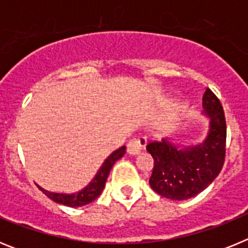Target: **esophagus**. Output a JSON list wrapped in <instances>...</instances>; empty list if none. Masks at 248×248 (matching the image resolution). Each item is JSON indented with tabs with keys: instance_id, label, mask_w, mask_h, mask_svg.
I'll return each mask as SVG.
<instances>
[{
	"instance_id": "34e87169",
	"label": "esophagus",
	"mask_w": 248,
	"mask_h": 248,
	"mask_svg": "<svg viewBox=\"0 0 248 248\" xmlns=\"http://www.w3.org/2000/svg\"><path fill=\"white\" fill-rule=\"evenodd\" d=\"M146 145V139L141 138V139H133L126 144V151L130 155H138L140 151L143 150L144 146Z\"/></svg>"
}]
</instances>
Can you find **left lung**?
<instances>
[{"instance_id":"8db88e82","label":"left lung","mask_w":248,"mask_h":248,"mask_svg":"<svg viewBox=\"0 0 248 248\" xmlns=\"http://www.w3.org/2000/svg\"><path fill=\"white\" fill-rule=\"evenodd\" d=\"M202 115L209 122L205 139L199 144L183 145L170 138L146 146L154 159L151 189L170 200H187L207 187L220 174L225 161L226 122L217 97L206 89Z\"/></svg>"}]
</instances>
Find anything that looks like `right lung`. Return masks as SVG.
<instances>
[{
	"mask_svg": "<svg viewBox=\"0 0 248 248\" xmlns=\"http://www.w3.org/2000/svg\"><path fill=\"white\" fill-rule=\"evenodd\" d=\"M124 154H125V146H122V148L113 151V153L104 160V163L102 164V166L99 168L97 174L94 175V177L92 179L91 183L85 186V187H83L82 190L73 192V194L52 192L43 189L42 186H38L39 190H41L46 196H48L50 200L54 201V202L57 203H61V205L69 206V207H80V206L88 205V203H91L92 201L95 200V199L102 194L103 189H104L105 186V181L108 179V175L109 172H110L111 168H113V165L115 164L117 160H119L120 157L124 156Z\"/></svg>",
	"mask_w": 248,
	"mask_h": 248,
	"instance_id": "right-lung-1",
	"label": "right lung"
}]
</instances>
